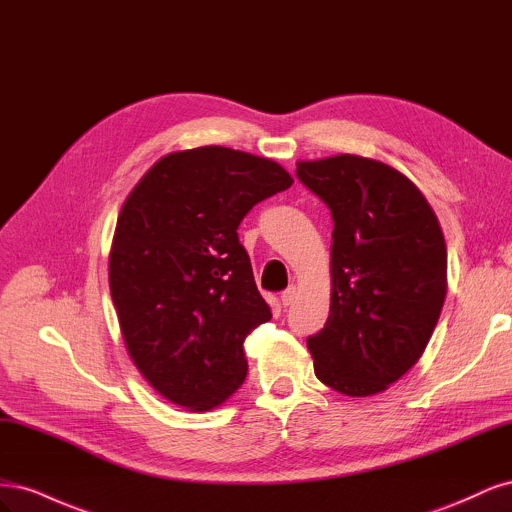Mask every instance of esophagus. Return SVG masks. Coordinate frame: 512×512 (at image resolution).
Listing matches in <instances>:
<instances>
[{
  "instance_id": "34e87169",
  "label": "esophagus",
  "mask_w": 512,
  "mask_h": 512,
  "mask_svg": "<svg viewBox=\"0 0 512 512\" xmlns=\"http://www.w3.org/2000/svg\"><path fill=\"white\" fill-rule=\"evenodd\" d=\"M297 297H299V288H297V286H290V288H286V290L282 292L280 301H282L284 307H288V305H292L294 301H297Z\"/></svg>"
}]
</instances>
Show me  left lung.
<instances>
[{
	"mask_svg": "<svg viewBox=\"0 0 512 512\" xmlns=\"http://www.w3.org/2000/svg\"><path fill=\"white\" fill-rule=\"evenodd\" d=\"M297 177L335 222L329 318L307 337L316 378L348 397L378 395L416 365L438 324L448 286L440 222L380 160H301Z\"/></svg>",
	"mask_w": 512,
	"mask_h": 512,
	"instance_id": "obj_1",
	"label": "left lung"
}]
</instances>
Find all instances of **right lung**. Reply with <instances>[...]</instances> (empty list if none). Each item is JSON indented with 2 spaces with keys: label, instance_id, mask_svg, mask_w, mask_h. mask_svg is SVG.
Returning a JSON list of instances; mask_svg holds the SVG:
<instances>
[{
  "label": "right lung",
  "instance_id": "add662e5",
  "mask_svg": "<svg viewBox=\"0 0 512 512\" xmlns=\"http://www.w3.org/2000/svg\"><path fill=\"white\" fill-rule=\"evenodd\" d=\"M292 177L228 147L166 153L123 203L108 284L130 359L170 404L222 406L245 380L243 342L271 309L237 228Z\"/></svg>",
  "mask_w": 512,
  "mask_h": 512
}]
</instances>
